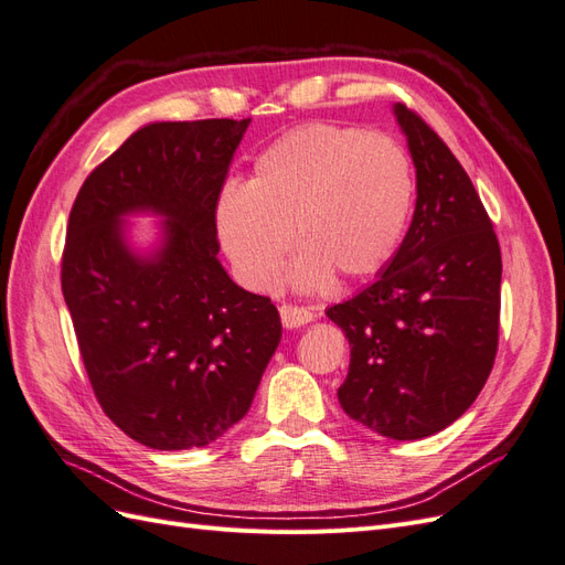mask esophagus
<instances>
[{"label": "esophagus", "instance_id": "esophagus-1", "mask_svg": "<svg viewBox=\"0 0 565 565\" xmlns=\"http://www.w3.org/2000/svg\"><path fill=\"white\" fill-rule=\"evenodd\" d=\"M316 318V313L311 309H306V306H297V303H282L280 306V320L285 328H301V324L311 322Z\"/></svg>", "mask_w": 565, "mask_h": 565}]
</instances>
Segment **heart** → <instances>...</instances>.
Returning a JSON list of instances; mask_svg holds the SVG:
<instances>
[{"label": "heart", "instance_id": "b5f03b06", "mask_svg": "<svg viewBox=\"0 0 565 565\" xmlns=\"http://www.w3.org/2000/svg\"><path fill=\"white\" fill-rule=\"evenodd\" d=\"M413 195V164L391 136L306 125L256 158L249 183L221 191L216 233L252 289L278 280L292 233L303 247L292 268L299 287H320L332 273L358 280L396 252Z\"/></svg>", "mask_w": 565, "mask_h": 565}]
</instances>
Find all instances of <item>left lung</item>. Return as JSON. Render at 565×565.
<instances>
[{"instance_id": "8db88e82", "label": "left lung", "mask_w": 565, "mask_h": 565, "mask_svg": "<svg viewBox=\"0 0 565 565\" xmlns=\"http://www.w3.org/2000/svg\"><path fill=\"white\" fill-rule=\"evenodd\" d=\"M417 169V204L396 256L363 292L330 306L351 363L344 413L393 440L438 434L467 413L498 355L502 254L452 150L403 104L393 108Z\"/></svg>"}]
</instances>
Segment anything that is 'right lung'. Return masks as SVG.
Instances as JSON below:
<instances>
[{
    "mask_svg": "<svg viewBox=\"0 0 565 565\" xmlns=\"http://www.w3.org/2000/svg\"><path fill=\"white\" fill-rule=\"evenodd\" d=\"M247 119L156 122L82 183L67 218L61 287L104 413L152 450L210 446L241 422L280 344L268 297L218 264L216 202ZM156 211L163 247L124 243L121 216Z\"/></svg>",
    "mask_w": 565,
    "mask_h": 565,
    "instance_id": "1",
    "label": "right lung"
}]
</instances>
